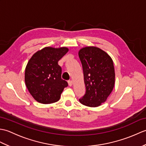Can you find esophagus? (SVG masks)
Returning <instances> with one entry per match:
<instances>
[{
	"label": "esophagus",
	"instance_id": "1",
	"mask_svg": "<svg viewBox=\"0 0 146 146\" xmlns=\"http://www.w3.org/2000/svg\"><path fill=\"white\" fill-rule=\"evenodd\" d=\"M68 82V85H69V86H72L73 85V81L72 80H69V81Z\"/></svg>",
	"mask_w": 146,
	"mask_h": 146
}]
</instances>
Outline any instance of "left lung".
<instances>
[{"label":"left lung","instance_id":"left-lung-1","mask_svg":"<svg viewBox=\"0 0 146 146\" xmlns=\"http://www.w3.org/2000/svg\"><path fill=\"white\" fill-rule=\"evenodd\" d=\"M78 56L83 67L86 93L79 101L87 107H97L107 100L115 85L112 59L95 46L80 49Z\"/></svg>","mask_w":146,"mask_h":146}]
</instances>
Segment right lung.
Wrapping results in <instances>:
<instances>
[{
	"mask_svg": "<svg viewBox=\"0 0 146 146\" xmlns=\"http://www.w3.org/2000/svg\"><path fill=\"white\" fill-rule=\"evenodd\" d=\"M68 48L45 47L34 54L25 69V83L30 94L39 103L49 104L60 100L68 86L61 78L58 61L66 54Z\"/></svg>",
	"mask_w": 146,
	"mask_h": 146,
	"instance_id": "right-lung-1",
	"label": "right lung"
}]
</instances>
